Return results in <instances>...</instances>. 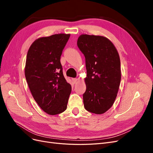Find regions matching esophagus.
<instances>
[{
  "mask_svg": "<svg viewBox=\"0 0 153 153\" xmlns=\"http://www.w3.org/2000/svg\"><path fill=\"white\" fill-rule=\"evenodd\" d=\"M72 81H73L74 84H76V83L78 81V79H77V78H72Z\"/></svg>",
  "mask_w": 153,
  "mask_h": 153,
  "instance_id": "34e87169",
  "label": "esophagus"
}]
</instances>
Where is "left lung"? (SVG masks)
<instances>
[{"label": "left lung", "instance_id": "left-lung-1", "mask_svg": "<svg viewBox=\"0 0 153 153\" xmlns=\"http://www.w3.org/2000/svg\"><path fill=\"white\" fill-rule=\"evenodd\" d=\"M77 45L85 58L84 108L91 113L102 114L113 105L121 82L117 50L108 39L101 36L82 34Z\"/></svg>", "mask_w": 153, "mask_h": 153}]
</instances>
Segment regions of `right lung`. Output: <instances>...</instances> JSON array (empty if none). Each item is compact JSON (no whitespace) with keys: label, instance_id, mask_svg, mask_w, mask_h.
Listing matches in <instances>:
<instances>
[{"label":"right lung","instance_id":"obj_1","mask_svg":"<svg viewBox=\"0 0 153 153\" xmlns=\"http://www.w3.org/2000/svg\"><path fill=\"white\" fill-rule=\"evenodd\" d=\"M70 34L34 41L27 55L25 76L32 96L44 112L57 115L67 108L71 86L63 75L61 56Z\"/></svg>","mask_w":153,"mask_h":153}]
</instances>
